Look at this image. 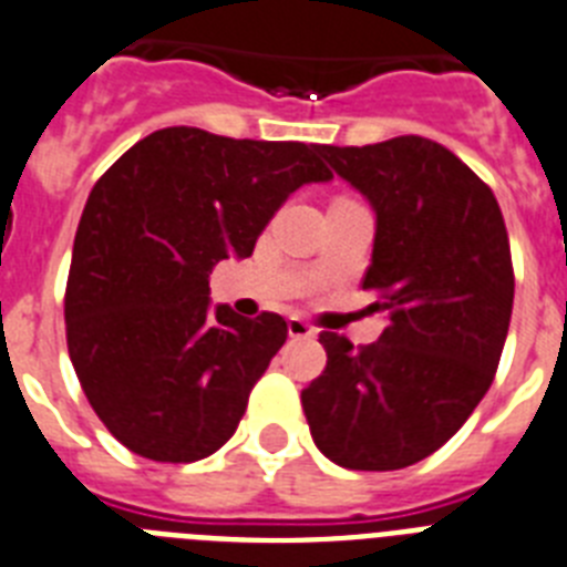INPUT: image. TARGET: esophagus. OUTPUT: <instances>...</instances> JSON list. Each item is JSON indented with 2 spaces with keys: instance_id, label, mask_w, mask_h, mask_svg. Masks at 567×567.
<instances>
[{
  "instance_id": "obj_1",
  "label": "esophagus",
  "mask_w": 567,
  "mask_h": 567,
  "mask_svg": "<svg viewBox=\"0 0 567 567\" xmlns=\"http://www.w3.org/2000/svg\"><path fill=\"white\" fill-rule=\"evenodd\" d=\"M287 327H289V336H292V339H316V327L307 324L303 318H298V316L289 318Z\"/></svg>"
}]
</instances>
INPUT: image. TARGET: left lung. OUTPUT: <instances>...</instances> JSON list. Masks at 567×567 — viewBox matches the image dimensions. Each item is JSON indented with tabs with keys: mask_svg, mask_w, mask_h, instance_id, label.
<instances>
[{
	"mask_svg": "<svg viewBox=\"0 0 567 567\" xmlns=\"http://www.w3.org/2000/svg\"><path fill=\"white\" fill-rule=\"evenodd\" d=\"M318 150L373 205L362 289L379 292L371 310L388 327L357 350L321 333L327 368L301 391L303 414L344 470H402L437 452L493 385L516 289L507 228L489 185L432 138Z\"/></svg>",
	"mask_w": 567,
	"mask_h": 567,
	"instance_id": "1",
	"label": "left lung"
}]
</instances>
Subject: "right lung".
Listing matches in <instances>:
<instances>
[{"label":"right lung","instance_id":"add662e5","mask_svg":"<svg viewBox=\"0 0 567 567\" xmlns=\"http://www.w3.org/2000/svg\"><path fill=\"white\" fill-rule=\"evenodd\" d=\"M327 179L318 144L167 126L95 182L74 234L65 341L89 405L130 452L194 463L237 432L287 321L210 310L208 275L249 257L292 190Z\"/></svg>","mask_w":567,"mask_h":567}]
</instances>
